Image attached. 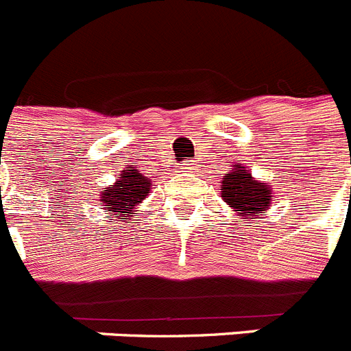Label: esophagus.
<instances>
[{"mask_svg":"<svg viewBox=\"0 0 351 351\" xmlns=\"http://www.w3.org/2000/svg\"><path fill=\"white\" fill-rule=\"evenodd\" d=\"M182 169H184V172H191V170H195V163H182Z\"/></svg>","mask_w":351,"mask_h":351,"instance_id":"obj_1","label":"esophagus"}]
</instances>
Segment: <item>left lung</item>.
Returning a JSON list of instances; mask_svg holds the SVG:
<instances>
[{"instance_id": "8db88e82", "label": "left lung", "mask_w": 351, "mask_h": 351, "mask_svg": "<svg viewBox=\"0 0 351 351\" xmlns=\"http://www.w3.org/2000/svg\"><path fill=\"white\" fill-rule=\"evenodd\" d=\"M221 197L235 210H241L243 216L260 214V210L269 209L271 204V188L267 182L253 181L246 167H239L234 172L223 178Z\"/></svg>"}]
</instances>
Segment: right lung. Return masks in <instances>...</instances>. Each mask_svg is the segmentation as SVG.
<instances>
[{
  "label": "right lung",
  "instance_id": "1",
  "mask_svg": "<svg viewBox=\"0 0 351 351\" xmlns=\"http://www.w3.org/2000/svg\"><path fill=\"white\" fill-rule=\"evenodd\" d=\"M149 188H151V181L142 173L135 170H123V176L114 184V188L104 190L101 198L108 207L105 210H114L119 219H130L135 206H138L147 197Z\"/></svg>",
  "mask_w": 351,
  "mask_h": 351
}]
</instances>
